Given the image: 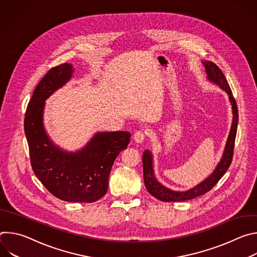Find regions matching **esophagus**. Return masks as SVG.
<instances>
[{
	"label": "esophagus",
	"instance_id": "34e87169",
	"mask_svg": "<svg viewBox=\"0 0 257 257\" xmlns=\"http://www.w3.org/2000/svg\"><path fill=\"white\" fill-rule=\"evenodd\" d=\"M145 136H146V133H145L143 130H138V131H136V132L134 133L133 139H134L135 142L141 143V142H143Z\"/></svg>",
	"mask_w": 257,
	"mask_h": 257
}]
</instances>
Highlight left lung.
Masks as SVG:
<instances>
[{"label":"left lung","instance_id":"left-lung-1","mask_svg":"<svg viewBox=\"0 0 257 257\" xmlns=\"http://www.w3.org/2000/svg\"><path fill=\"white\" fill-rule=\"evenodd\" d=\"M203 66L205 67V72L207 74V79L211 81L212 83H215L222 89H224L229 94V99L232 104V111H233V122L231 126V130L229 133V137L225 146V151L222 157V160L219 161L218 165L216 166L215 170L212 172V174L207 177L205 180H203L201 183L195 187L186 190V191H174L171 190L157 180L155 177L154 167H153V156L152 153L146 150L143 153L142 156V164H143V179L144 184L148 191L158 198L161 201L165 202H176V201H185L189 199H193L197 196H200L206 192H208L212 187L218 182L224 174L229 169L233 155H234V145H235V139H236V133H237V126H238V107L236 100L233 96L232 90L229 86V83L224 75L222 70L219 69L214 63L205 61L202 62Z\"/></svg>","mask_w":257,"mask_h":257}]
</instances>
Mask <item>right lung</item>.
<instances>
[{
    "mask_svg": "<svg viewBox=\"0 0 257 257\" xmlns=\"http://www.w3.org/2000/svg\"><path fill=\"white\" fill-rule=\"evenodd\" d=\"M71 64L48 71L28 102L24 131L32 170L42 184L57 198L68 202H94L107 191L108 177L118 155L126 150L127 131L98 132L76 153L61 150L46 133L43 115L45 100L70 80Z\"/></svg>",
    "mask_w": 257,
    "mask_h": 257,
    "instance_id": "obj_1",
    "label": "right lung"
}]
</instances>
